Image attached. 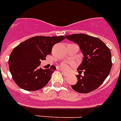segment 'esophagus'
<instances>
[{
  "mask_svg": "<svg viewBox=\"0 0 121 121\" xmlns=\"http://www.w3.org/2000/svg\"><path fill=\"white\" fill-rule=\"evenodd\" d=\"M62 75H64V76H67V73H65V72H63V71H62Z\"/></svg>",
  "mask_w": 121,
  "mask_h": 121,
  "instance_id": "obj_1",
  "label": "esophagus"
}]
</instances>
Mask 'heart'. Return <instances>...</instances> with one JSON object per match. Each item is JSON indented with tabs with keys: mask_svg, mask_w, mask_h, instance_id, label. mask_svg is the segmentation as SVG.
<instances>
[{
	"mask_svg": "<svg viewBox=\"0 0 121 121\" xmlns=\"http://www.w3.org/2000/svg\"><path fill=\"white\" fill-rule=\"evenodd\" d=\"M60 67H61V69H63L64 70L67 71V70H69V69H70V64H69V63L64 62L61 64V65H60Z\"/></svg>",
	"mask_w": 121,
	"mask_h": 121,
	"instance_id": "obj_1",
	"label": "heart"
}]
</instances>
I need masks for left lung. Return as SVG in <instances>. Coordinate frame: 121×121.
Wrapping results in <instances>:
<instances>
[{
  "label": "left lung",
  "instance_id": "obj_1",
  "mask_svg": "<svg viewBox=\"0 0 121 121\" xmlns=\"http://www.w3.org/2000/svg\"><path fill=\"white\" fill-rule=\"evenodd\" d=\"M68 40L78 44L84 57L77 70L78 82L72 88L79 93H89L104 82L111 71L112 62L110 49L98 38L84 34L65 36ZM84 75L82 76L81 72Z\"/></svg>",
  "mask_w": 121,
  "mask_h": 121
}]
</instances>
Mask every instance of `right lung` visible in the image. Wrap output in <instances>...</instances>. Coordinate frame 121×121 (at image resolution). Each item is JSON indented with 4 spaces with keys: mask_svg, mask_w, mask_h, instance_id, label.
Listing matches in <instances>:
<instances>
[{
    "mask_svg": "<svg viewBox=\"0 0 121 121\" xmlns=\"http://www.w3.org/2000/svg\"><path fill=\"white\" fill-rule=\"evenodd\" d=\"M65 39L64 36L32 37L13 49L9 60V69L16 84L24 90L35 91L45 87L56 68L40 67L41 60L50 54L55 44Z\"/></svg>",
    "mask_w": 121,
    "mask_h": 121,
    "instance_id": "add662e5",
    "label": "right lung"
}]
</instances>
